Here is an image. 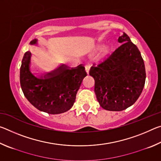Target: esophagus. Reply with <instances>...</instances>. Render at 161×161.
Here are the masks:
<instances>
[{"mask_svg": "<svg viewBox=\"0 0 161 161\" xmlns=\"http://www.w3.org/2000/svg\"><path fill=\"white\" fill-rule=\"evenodd\" d=\"M89 69H90V66H89V65H88V64L85 65V70H86V72L87 74H88V73H89Z\"/></svg>", "mask_w": 161, "mask_h": 161, "instance_id": "1", "label": "esophagus"}]
</instances>
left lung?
Segmentation results:
<instances>
[{
	"mask_svg": "<svg viewBox=\"0 0 161 161\" xmlns=\"http://www.w3.org/2000/svg\"><path fill=\"white\" fill-rule=\"evenodd\" d=\"M118 40L122 45L89 70L98 102L108 111H120L130 107L145 85V65L140 51L125 32Z\"/></svg>",
	"mask_w": 161,
	"mask_h": 161,
	"instance_id": "obj_1",
	"label": "left lung"
}]
</instances>
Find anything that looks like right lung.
<instances>
[{"label": "right lung", "mask_w": 161, "mask_h": 161, "mask_svg": "<svg viewBox=\"0 0 161 161\" xmlns=\"http://www.w3.org/2000/svg\"><path fill=\"white\" fill-rule=\"evenodd\" d=\"M37 40L31 42L35 45ZM31 53L26 52L22 60L20 81L25 97L38 110L50 114L64 113L72 107L76 94L87 75L81 65L67 69L64 65L44 78H37L30 71Z\"/></svg>", "instance_id": "1"}]
</instances>
